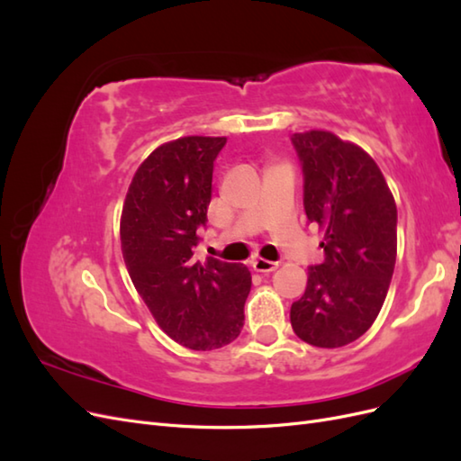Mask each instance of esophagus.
Segmentation results:
<instances>
[{
	"label": "esophagus",
	"mask_w": 461,
	"mask_h": 461,
	"mask_svg": "<svg viewBox=\"0 0 461 461\" xmlns=\"http://www.w3.org/2000/svg\"><path fill=\"white\" fill-rule=\"evenodd\" d=\"M252 267L258 273H271V271H275L278 267V263L269 261V259H254L252 261Z\"/></svg>",
	"instance_id": "34e87169"
}]
</instances>
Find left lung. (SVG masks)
Here are the masks:
<instances>
[{"mask_svg":"<svg viewBox=\"0 0 461 461\" xmlns=\"http://www.w3.org/2000/svg\"><path fill=\"white\" fill-rule=\"evenodd\" d=\"M302 163L303 207L323 232L325 259L312 265L303 296L292 303L298 339L340 348L379 315L396 263V203L367 151L329 131L292 134Z\"/></svg>","mask_w":461,"mask_h":461,"instance_id":"1","label":"left lung"}]
</instances>
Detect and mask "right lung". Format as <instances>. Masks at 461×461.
Returning a JSON list of instances; mask_svg holds the SVG:
<instances>
[{
  "mask_svg": "<svg viewBox=\"0 0 461 461\" xmlns=\"http://www.w3.org/2000/svg\"><path fill=\"white\" fill-rule=\"evenodd\" d=\"M225 144V136H185L153 149L132 176L121 215L134 288L158 325L198 352L239 337L252 286L240 263L194 258L212 202L213 161Z\"/></svg>",
  "mask_w": 461,
  "mask_h": 461,
  "instance_id": "right-lung-1",
  "label": "right lung"
}]
</instances>
